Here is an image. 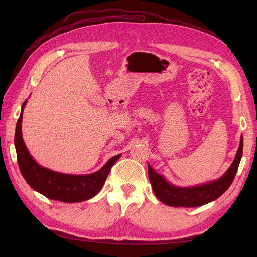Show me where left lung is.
Returning <instances> with one entry per match:
<instances>
[{
  "label": "left lung",
  "instance_id": "8db88e82",
  "mask_svg": "<svg viewBox=\"0 0 257 257\" xmlns=\"http://www.w3.org/2000/svg\"><path fill=\"white\" fill-rule=\"evenodd\" d=\"M243 152V137L241 135L240 144L234 162L222 177L216 180L189 188L177 186L166 180V178L158 174L148 164V174L153 192L163 204L170 207H199L219 198L232 183L237 174L239 163Z\"/></svg>",
  "mask_w": 257,
  "mask_h": 257
}]
</instances>
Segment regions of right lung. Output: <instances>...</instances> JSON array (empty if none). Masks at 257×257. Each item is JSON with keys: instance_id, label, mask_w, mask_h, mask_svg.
Returning a JSON list of instances; mask_svg holds the SVG:
<instances>
[{"instance_id": "1", "label": "right lung", "mask_w": 257, "mask_h": 257, "mask_svg": "<svg viewBox=\"0 0 257 257\" xmlns=\"http://www.w3.org/2000/svg\"><path fill=\"white\" fill-rule=\"evenodd\" d=\"M27 102L28 99L22 104L15 132V148L18 165L27 183L47 198L63 203H80L94 197L102 189L112 165L119 160L121 154L112 157L97 172L89 175L62 174L41 166L28 151L22 138V113Z\"/></svg>"}]
</instances>
